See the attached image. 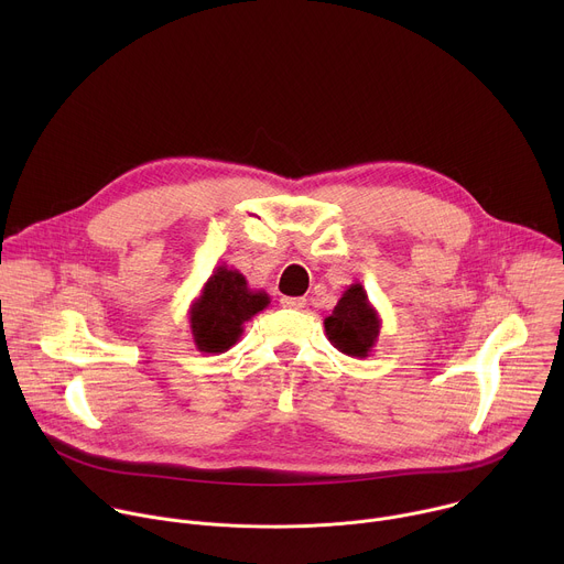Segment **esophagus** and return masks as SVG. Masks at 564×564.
<instances>
[{
    "label": "esophagus",
    "instance_id": "esophagus-1",
    "mask_svg": "<svg viewBox=\"0 0 564 564\" xmlns=\"http://www.w3.org/2000/svg\"><path fill=\"white\" fill-rule=\"evenodd\" d=\"M281 305L288 307V310H301V307H305V299H301V296H283Z\"/></svg>",
    "mask_w": 564,
    "mask_h": 564
}]
</instances>
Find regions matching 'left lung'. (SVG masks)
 Segmentation results:
<instances>
[{
    "label": "left lung",
    "mask_w": 564,
    "mask_h": 564,
    "mask_svg": "<svg viewBox=\"0 0 564 564\" xmlns=\"http://www.w3.org/2000/svg\"><path fill=\"white\" fill-rule=\"evenodd\" d=\"M324 326L328 341L339 352L364 359L372 352L379 339L381 318L370 303L366 288L357 281L344 290L333 314L324 318Z\"/></svg>",
    "instance_id": "1"
}]
</instances>
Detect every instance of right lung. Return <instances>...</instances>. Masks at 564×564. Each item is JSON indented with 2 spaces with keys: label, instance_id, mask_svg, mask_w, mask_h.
<instances>
[{
  "label": "right lung",
  "instance_id": "right-lung-1",
  "mask_svg": "<svg viewBox=\"0 0 564 564\" xmlns=\"http://www.w3.org/2000/svg\"><path fill=\"white\" fill-rule=\"evenodd\" d=\"M268 305L270 296L263 290H252L238 270L218 265L189 305L194 346L207 355L227 352L243 335L248 321Z\"/></svg>",
  "mask_w": 564,
  "mask_h": 564
}]
</instances>
